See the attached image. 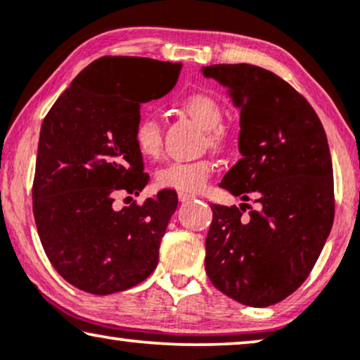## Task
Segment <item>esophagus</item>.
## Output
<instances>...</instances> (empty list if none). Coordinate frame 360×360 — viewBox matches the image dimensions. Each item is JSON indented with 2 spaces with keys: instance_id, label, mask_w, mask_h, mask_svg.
I'll list each match as a JSON object with an SVG mask.
<instances>
[{
  "instance_id": "34e87169",
  "label": "esophagus",
  "mask_w": 360,
  "mask_h": 360,
  "mask_svg": "<svg viewBox=\"0 0 360 360\" xmlns=\"http://www.w3.org/2000/svg\"><path fill=\"white\" fill-rule=\"evenodd\" d=\"M193 198H195L193 195L185 193V191H179V200L181 201V203H184V201H190V200H193Z\"/></svg>"
}]
</instances>
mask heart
Returning <instances> with one entry per match:
<instances>
[{
    "instance_id": "heart-1",
    "label": "heart",
    "mask_w": 360,
    "mask_h": 360,
    "mask_svg": "<svg viewBox=\"0 0 360 360\" xmlns=\"http://www.w3.org/2000/svg\"><path fill=\"white\" fill-rule=\"evenodd\" d=\"M181 108L196 124L206 131V141L211 147H223L228 141V131L223 124V110L219 101L208 93H190L181 100ZM136 147L144 157H157L162 149L160 124L154 115H142L134 127ZM214 172L210 159L174 160L155 172V181L162 188L198 193L208 184Z\"/></svg>"
}]
</instances>
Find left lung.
I'll return each mask as SVG.
<instances>
[{
    "label": "left lung",
    "mask_w": 360,
    "mask_h": 360,
    "mask_svg": "<svg viewBox=\"0 0 360 360\" xmlns=\"http://www.w3.org/2000/svg\"><path fill=\"white\" fill-rule=\"evenodd\" d=\"M240 110V159L221 188L248 203L211 205L206 274L236 302L265 308L292 295L311 272L334 219L333 164L311 105L287 82L249 63L201 68Z\"/></svg>",
    "instance_id": "1"
}]
</instances>
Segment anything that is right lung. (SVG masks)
<instances>
[{"instance_id": "add662e5", "label": "right lung", "mask_w": 360, "mask_h": 360, "mask_svg": "<svg viewBox=\"0 0 360 360\" xmlns=\"http://www.w3.org/2000/svg\"><path fill=\"white\" fill-rule=\"evenodd\" d=\"M181 63L101 57L53 103L39 136L32 210L53 269L93 295L141 283L159 262L179 198L162 190L142 205L112 208L117 191L149 184L134 127L141 105L175 86Z\"/></svg>"}]
</instances>
